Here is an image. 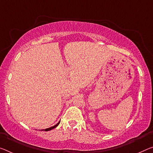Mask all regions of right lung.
Returning <instances> with one entry per match:
<instances>
[{
	"label": "right lung",
	"mask_w": 153,
	"mask_h": 153,
	"mask_svg": "<svg viewBox=\"0 0 153 153\" xmlns=\"http://www.w3.org/2000/svg\"><path fill=\"white\" fill-rule=\"evenodd\" d=\"M60 121L59 123H57L56 125H55L54 126H53V127H50V128H47V129H42L41 131H50V130H52V129H54V128H56L57 127L58 125H59V123H60Z\"/></svg>",
	"instance_id": "right-lung-1"
}]
</instances>
